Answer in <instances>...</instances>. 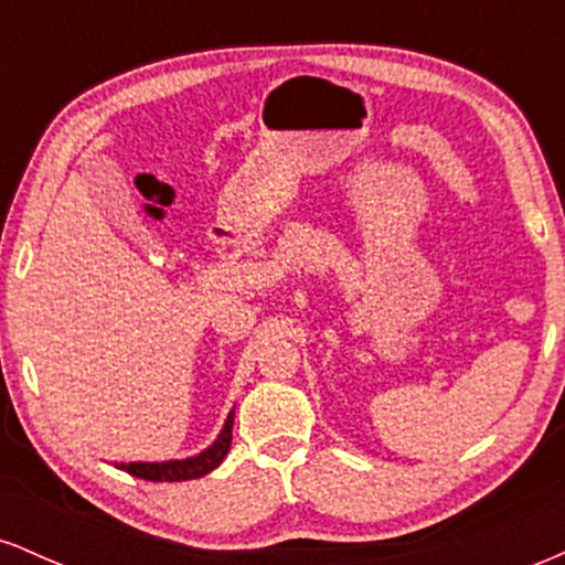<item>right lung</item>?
Instances as JSON below:
<instances>
[{"label":"right lung","mask_w":565,"mask_h":565,"mask_svg":"<svg viewBox=\"0 0 565 565\" xmlns=\"http://www.w3.org/2000/svg\"><path fill=\"white\" fill-rule=\"evenodd\" d=\"M231 430H233V412L225 419L223 433H220L215 444L199 457L191 459H174V462H129L119 465L129 476L142 478V481H159V483H174V481H191V478H201L212 472L225 459L231 449Z\"/></svg>","instance_id":"1"}]
</instances>
